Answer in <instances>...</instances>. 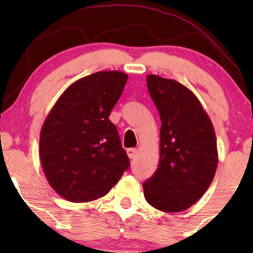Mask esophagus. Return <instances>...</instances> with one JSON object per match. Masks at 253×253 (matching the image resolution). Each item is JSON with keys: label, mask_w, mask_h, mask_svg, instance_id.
<instances>
[{"label": "esophagus", "mask_w": 253, "mask_h": 253, "mask_svg": "<svg viewBox=\"0 0 253 253\" xmlns=\"http://www.w3.org/2000/svg\"><path fill=\"white\" fill-rule=\"evenodd\" d=\"M127 155H128L130 159L135 158V157H136V150L135 149H128V150H127Z\"/></svg>", "instance_id": "1"}]
</instances>
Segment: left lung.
Here are the masks:
<instances>
[{
	"label": "left lung",
	"mask_w": 253,
	"mask_h": 253,
	"mask_svg": "<svg viewBox=\"0 0 253 253\" xmlns=\"http://www.w3.org/2000/svg\"><path fill=\"white\" fill-rule=\"evenodd\" d=\"M161 117L158 169L143 183L146 201L156 210H188L208 189L217 167L215 132L191 90L175 80L146 77Z\"/></svg>",
	"instance_id": "left-lung-1"
}]
</instances>
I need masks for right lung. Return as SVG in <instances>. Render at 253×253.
I'll use <instances>...</instances> for the list:
<instances>
[{
	"label": "right lung",
	"instance_id": "1",
	"mask_svg": "<svg viewBox=\"0 0 253 253\" xmlns=\"http://www.w3.org/2000/svg\"><path fill=\"white\" fill-rule=\"evenodd\" d=\"M121 71H100L72 83L43 121L39 153L54 191L71 202L100 199L129 167L110 112L127 82Z\"/></svg>",
	"mask_w": 253,
	"mask_h": 253
}]
</instances>
